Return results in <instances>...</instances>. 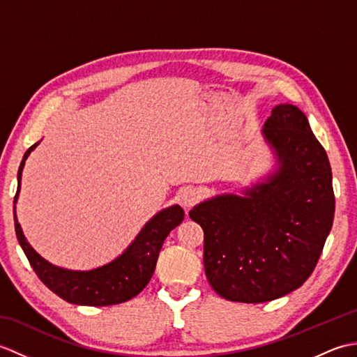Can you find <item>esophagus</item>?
I'll return each mask as SVG.
<instances>
[{
  "label": "esophagus",
  "instance_id": "1",
  "mask_svg": "<svg viewBox=\"0 0 357 357\" xmlns=\"http://www.w3.org/2000/svg\"><path fill=\"white\" fill-rule=\"evenodd\" d=\"M176 198H178V202L181 204V206H183L185 210H188L192 206H195L196 202L199 201L201 195H199L198 190H196V188L185 187V188H183V190L178 192Z\"/></svg>",
  "mask_w": 357,
  "mask_h": 357
}]
</instances>
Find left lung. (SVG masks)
<instances>
[{
  "mask_svg": "<svg viewBox=\"0 0 357 357\" xmlns=\"http://www.w3.org/2000/svg\"><path fill=\"white\" fill-rule=\"evenodd\" d=\"M262 138L275 155V172L242 195H218L188 213L204 230L210 285L245 304L282 298L304 284L335 218L328 156L304 112L276 105Z\"/></svg>",
  "mask_w": 357,
  "mask_h": 357,
  "instance_id": "8db88e82",
  "label": "left lung"
}]
</instances>
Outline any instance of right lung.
<instances>
[{
  "label": "right lung",
  "mask_w": 357,
  "mask_h": 357,
  "mask_svg": "<svg viewBox=\"0 0 357 357\" xmlns=\"http://www.w3.org/2000/svg\"><path fill=\"white\" fill-rule=\"evenodd\" d=\"M38 144L40 142L33 144L22 156L18 170V190L13 199L15 231H17L18 242L30 265L38 278L41 279V282L69 304L105 307L130 301L150 282L164 241L174 227L184 221V210L174 204L172 207L158 211L142 227L132 244L123 253L101 267L87 271L56 267L45 261L41 255H38L33 247L29 244L17 218V201L21 188L22 169H24L30 151Z\"/></svg>",
  "instance_id": "1"
}]
</instances>
